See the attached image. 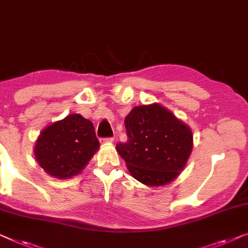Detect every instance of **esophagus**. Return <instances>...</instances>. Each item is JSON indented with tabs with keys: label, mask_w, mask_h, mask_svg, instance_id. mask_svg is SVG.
<instances>
[{
	"label": "esophagus",
	"mask_w": 248,
	"mask_h": 248,
	"mask_svg": "<svg viewBox=\"0 0 248 248\" xmlns=\"http://www.w3.org/2000/svg\"><path fill=\"white\" fill-rule=\"evenodd\" d=\"M114 142V139L113 138H110V139H103V140H100V143H113Z\"/></svg>",
	"instance_id": "obj_1"
}]
</instances>
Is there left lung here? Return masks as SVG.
Instances as JSON below:
<instances>
[{
	"instance_id": "1",
	"label": "left lung",
	"mask_w": 248,
	"mask_h": 248,
	"mask_svg": "<svg viewBox=\"0 0 248 248\" xmlns=\"http://www.w3.org/2000/svg\"><path fill=\"white\" fill-rule=\"evenodd\" d=\"M124 123L127 142L116 144V151L132 177L148 186L177 179L191 154V128L157 103L135 106Z\"/></svg>"
}]
</instances>
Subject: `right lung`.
<instances>
[{"label": "right lung", "instance_id": "obj_1", "mask_svg": "<svg viewBox=\"0 0 248 248\" xmlns=\"http://www.w3.org/2000/svg\"><path fill=\"white\" fill-rule=\"evenodd\" d=\"M98 150L92 122L80 114H69L40 132L33 152L46 173L64 180L81 173Z\"/></svg>", "mask_w": 248, "mask_h": 248}]
</instances>
